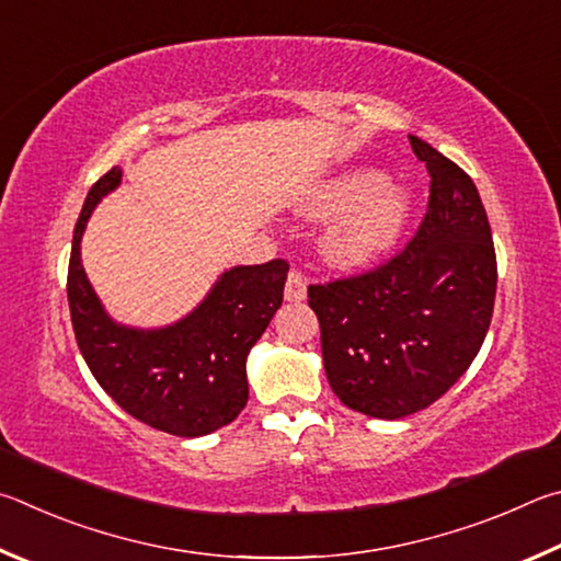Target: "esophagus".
<instances>
[{
	"instance_id": "esophagus-1",
	"label": "esophagus",
	"mask_w": 561,
	"mask_h": 561,
	"mask_svg": "<svg viewBox=\"0 0 561 561\" xmlns=\"http://www.w3.org/2000/svg\"><path fill=\"white\" fill-rule=\"evenodd\" d=\"M306 296H308V280H306V275H302V273L296 271V268H290L288 280H286V300L300 302V300H306Z\"/></svg>"
}]
</instances>
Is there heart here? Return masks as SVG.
<instances>
[{"label":"heart","mask_w":561,"mask_h":561,"mask_svg":"<svg viewBox=\"0 0 561 561\" xmlns=\"http://www.w3.org/2000/svg\"><path fill=\"white\" fill-rule=\"evenodd\" d=\"M308 211L335 214L322 239L328 259L337 265H359L385 253L404 229L409 202L377 172H350L316 186Z\"/></svg>","instance_id":"1"}]
</instances>
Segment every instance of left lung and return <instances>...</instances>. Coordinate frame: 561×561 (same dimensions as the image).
<instances>
[{"label":"left lung","instance_id":"obj_1","mask_svg":"<svg viewBox=\"0 0 561 561\" xmlns=\"http://www.w3.org/2000/svg\"><path fill=\"white\" fill-rule=\"evenodd\" d=\"M409 142L431 176L416 233L375 268L308 288L332 391L375 419H404L444 397L495 308V245L473 180L428 142Z\"/></svg>","mask_w":561,"mask_h":561}]
</instances>
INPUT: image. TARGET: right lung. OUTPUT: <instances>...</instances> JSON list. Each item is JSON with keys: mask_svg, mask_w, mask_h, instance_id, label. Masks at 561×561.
I'll return each mask as SVG.
<instances>
[{"mask_svg": "<svg viewBox=\"0 0 561 561\" xmlns=\"http://www.w3.org/2000/svg\"><path fill=\"white\" fill-rule=\"evenodd\" d=\"M121 176L113 167L91 186L73 229L66 293L78 350L105 394L133 419L172 436H206L231 424L249 401L245 357L280 308L288 261L226 271L202 306L172 328L115 325L85 278L81 236Z\"/></svg>", "mask_w": 561, "mask_h": 561, "instance_id": "right-lung-1", "label": "right lung"}]
</instances>
